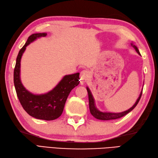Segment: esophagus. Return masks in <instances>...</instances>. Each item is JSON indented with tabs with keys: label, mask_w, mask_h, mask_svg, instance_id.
<instances>
[{
	"label": "esophagus",
	"mask_w": 158,
	"mask_h": 158,
	"mask_svg": "<svg viewBox=\"0 0 158 158\" xmlns=\"http://www.w3.org/2000/svg\"><path fill=\"white\" fill-rule=\"evenodd\" d=\"M89 73L86 71V70H83L81 72H80V85H83V83L85 82L86 80L89 78Z\"/></svg>",
	"instance_id": "obj_1"
}]
</instances>
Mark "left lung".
I'll list each match as a JSON object with an SVG mask.
<instances>
[{
  "mask_svg": "<svg viewBox=\"0 0 158 158\" xmlns=\"http://www.w3.org/2000/svg\"><path fill=\"white\" fill-rule=\"evenodd\" d=\"M131 45L133 47V48H134L136 50V51L137 52V53L139 54V55H141V54H140L138 48L136 47L135 45L133 44L132 43H131ZM86 90H87V92H88V94H89V109H90V114H92L95 118L98 119V120H115V119H118V118H120L124 116L125 115H127V114H128L130 111H131L133 110V109H134L136 106V105L138 104L140 99H141V94H142V91H141V93H140V95L137 99V100H136V103L134 104V106H133L132 107L130 108L129 110L125 111H123V112H121V113H110V112H102V111H100L99 110H98V109L95 106V103H94V98L92 95V93H91L90 89H89V87H86Z\"/></svg>",
  "mask_w": 158,
  "mask_h": 158,
  "instance_id": "1",
  "label": "left lung"
}]
</instances>
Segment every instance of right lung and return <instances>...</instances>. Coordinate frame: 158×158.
I'll return each mask as SVG.
<instances>
[{"instance_id": "right-lung-1", "label": "right lung", "mask_w": 158, "mask_h": 158, "mask_svg": "<svg viewBox=\"0 0 158 158\" xmlns=\"http://www.w3.org/2000/svg\"><path fill=\"white\" fill-rule=\"evenodd\" d=\"M47 35V33H37L29 36L17 57L13 80L17 97L24 110L36 119L53 120L62 114L69 94L74 87L78 85L80 73L65 76L53 89L41 94H34L29 92L23 86L20 79L21 59L26 47L37 38L44 37Z\"/></svg>"}]
</instances>
